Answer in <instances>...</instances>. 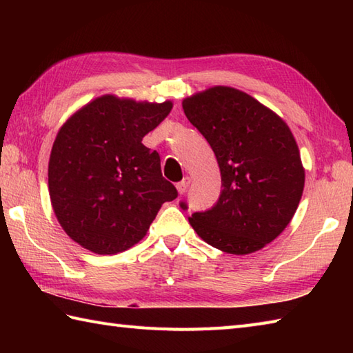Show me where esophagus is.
I'll use <instances>...</instances> for the list:
<instances>
[{
  "instance_id": "obj_1",
  "label": "esophagus",
  "mask_w": 353,
  "mask_h": 353,
  "mask_svg": "<svg viewBox=\"0 0 353 353\" xmlns=\"http://www.w3.org/2000/svg\"><path fill=\"white\" fill-rule=\"evenodd\" d=\"M190 183H191V179H190V177H185L182 182H179V183L176 185V188H177V191H179V194H183L186 190H188Z\"/></svg>"
}]
</instances>
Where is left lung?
I'll use <instances>...</instances> for the list:
<instances>
[{
    "mask_svg": "<svg viewBox=\"0 0 353 353\" xmlns=\"http://www.w3.org/2000/svg\"><path fill=\"white\" fill-rule=\"evenodd\" d=\"M183 112L214 150L220 197L190 224L219 250L249 254L288 226L302 199L305 170L290 127L253 97L214 86L185 99ZM182 209H188L181 201Z\"/></svg>",
    "mask_w": 353,
    "mask_h": 353,
    "instance_id": "left-lung-1",
    "label": "left lung"
}]
</instances>
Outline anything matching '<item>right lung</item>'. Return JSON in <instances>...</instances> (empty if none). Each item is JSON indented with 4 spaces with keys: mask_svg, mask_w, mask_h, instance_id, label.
<instances>
[{
    "mask_svg": "<svg viewBox=\"0 0 353 353\" xmlns=\"http://www.w3.org/2000/svg\"><path fill=\"white\" fill-rule=\"evenodd\" d=\"M171 108L103 95L61 127L50 154V199L66 235L81 247L99 254L130 249L165 201L177 197L162 177L159 153L142 144Z\"/></svg>",
    "mask_w": 353,
    "mask_h": 353,
    "instance_id": "obj_1",
    "label": "right lung"
}]
</instances>
